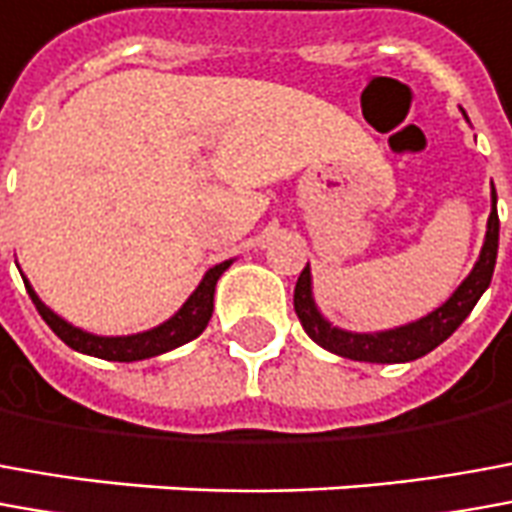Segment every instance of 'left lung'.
Wrapping results in <instances>:
<instances>
[{
  "instance_id": "1",
  "label": "left lung",
  "mask_w": 512,
  "mask_h": 512,
  "mask_svg": "<svg viewBox=\"0 0 512 512\" xmlns=\"http://www.w3.org/2000/svg\"><path fill=\"white\" fill-rule=\"evenodd\" d=\"M496 253H499V214H496V189H493L491 183V217H488L485 242H482V250H479V259L471 267V273L463 278V284L451 292L438 309H432L429 315L418 317L412 323H404V326H396V329H340L317 306L315 292H312V270H309V264L303 267V273L298 276V284H295V312L301 317L306 334L320 348H326V351L337 354V357L354 359V362H379V365L412 362V359L435 351L443 340H449L451 334L460 329V323H463L465 317L471 315V309L477 306L482 292L491 287Z\"/></svg>"
}]
</instances>
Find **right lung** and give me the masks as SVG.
I'll return each mask as SVG.
<instances>
[{"mask_svg": "<svg viewBox=\"0 0 512 512\" xmlns=\"http://www.w3.org/2000/svg\"><path fill=\"white\" fill-rule=\"evenodd\" d=\"M234 264V259L228 262L214 264L206 270V276L200 278V284L195 287V292L183 301V306L175 312L172 317H167L164 323H158L153 329L147 331H136V334H119V337H105V334H91V331L80 329L74 326L69 320H63L61 315H55L49 309L47 303L38 298V292L33 290V284L27 281V276L21 273L24 278V287L30 292L33 298L35 309L38 315L47 320V326L63 343L80 351V354H88V357L97 359H108V362H139V359H150L158 357V354H167L172 348L178 345L189 343L203 334V329L209 326L211 312H214V290H217V281L220 276Z\"/></svg>", "mask_w": 512, "mask_h": 512, "instance_id": "1", "label": "right lung"}]
</instances>
